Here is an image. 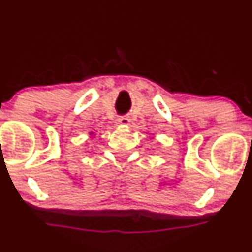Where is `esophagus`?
<instances>
[{
	"mask_svg": "<svg viewBox=\"0 0 252 252\" xmlns=\"http://www.w3.org/2000/svg\"><path fill=\"white\" fill-rule=\"evenodd\" d=\"M118 123L121 124V126H129V123H130V119L128 118V117H126V116H123V117H119V119H118Z\"/></svg>",
	"mask_w": 252,
	"mask_h": 252,
	"instance_id": "1",
	"label": "esophagus"
}]
</instances>
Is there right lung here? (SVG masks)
Wrapping results in <instances>:
<instances>
[{
    "instance_id": "right-lung-1",
    "label": "right lung",
    "mask_w": 252,
    "mask_h": 252,
    "mask_svg": "<svg viewBox=\"0 0 252 252\" xmlns=\"http://www.w3.org/2000/svg\"><path fill=\"white\" fill-rule=\"evenodd\" d=\"M91 134H93V133H90V135H91Z\"/></svg>"
}]
</instances>
